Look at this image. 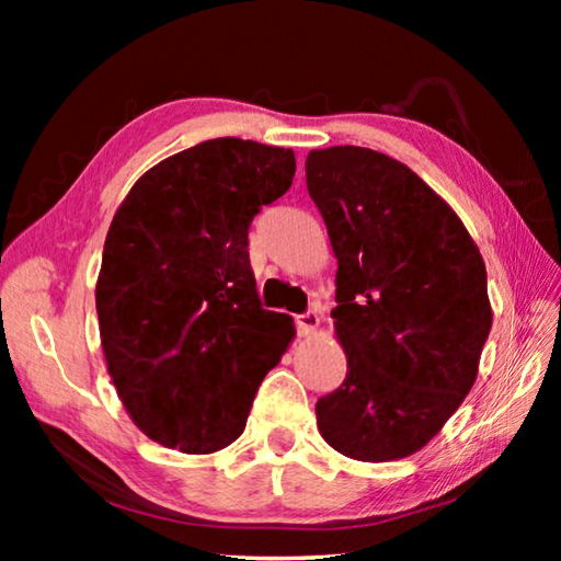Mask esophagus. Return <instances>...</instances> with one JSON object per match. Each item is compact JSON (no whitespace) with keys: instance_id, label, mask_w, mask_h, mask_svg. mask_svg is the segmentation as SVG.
Listing matches in <instances>:
<instances>
[{"instance_id":"obj_1","label":"esophagus","mask_w":561,"mask_h":561,"mask_svg":"<svg viewBox=\"0 0 561 561\" xmlns=\"http://www.w3.org/2000/svg\"><path fill=\"white\" fill-rule=\"evenodd\" d=\"M297 324H299V334L301 336H311L319 329L321 317L317 314V311H307V314H299L297 317Z\"/></svg>"}]
</instances>
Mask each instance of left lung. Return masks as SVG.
Instances as JSON below:
<instances>
[{
  "instance_id": "left-lung-1",
  "label": "left lung",
  "mask_w": 561,
  "mask_h": 561,
  "mask_svg": "<svg viewBox=\"0 0 561 561\" xmlns=\"http://www.w3.org/2000/svg\"><path fill=\"white\" fill-rule=\"evenodd\" d=\"M307 187L339 262L331 319L346 354L344 383L317 403L319 433L354 460L408 458L478 378L485 260L433 187L371 148L311 150Z\"/></svg>"
}]
</instances>
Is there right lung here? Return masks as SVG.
Returning a JSON list of instances; mask_svg holds the SVG:
<instances>
[{
    "instance_id": "obj_1",
    "label": "right lung",
    "mask_w": 561,
    "mask_h": 561,
    "mask_svg": "<svg viewBox=\"0 0 561 561\" xmlns=\"http://www.w3.org/2000/svg\"><path fill=\"white\" fill-rule=\"evenodd\" d=\"M291 148L215 138L146 170L113 215L96 282L101 348L130 421L187 455L240 438L294 319L260 307L247 230L287 193Z\"/></svg>"
}]
</instances>
